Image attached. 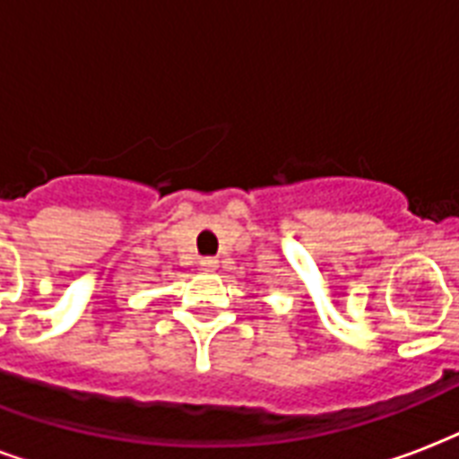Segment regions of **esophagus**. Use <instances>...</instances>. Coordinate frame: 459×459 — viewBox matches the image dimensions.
<instances>
[{
    "mask_svg": "<svg viewBox=\"0 0 459 459\" xmlns=\"http://www.w3.org/2000/svg\"><path fill=\"white\" fill-rule=\"evenodd\" d=\"M218 258H212V255H205V258H201V268L204 270H215L218 268Z\"/></svg>",
    "mask_w": 459,
    "mask_h": 459,
    "instance_id": "esophagus-1",
    "label": "esophagus"
}]
</instances>
